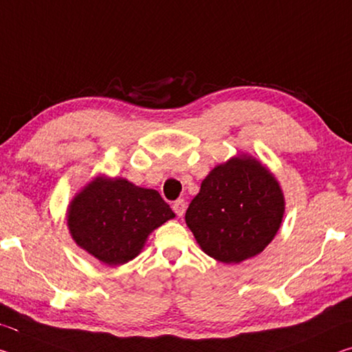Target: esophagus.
Segmentation results:
<instances>
[{
  "label": "esophagus",
  "mask_w": 352,
  "mask_h": 352,
  "mask_svg": "<svg viewBox=\"0 0 352 352\" xmlns=\"http://www.w3.org/2000/svg\"><path fill=\"white\" fill-rule=\"evenodd\" d=\"M172 208H174V211H175V214L177 216H183L185 214V211H186V204H185V200L183 199H178V200H175L174 202V205H172Z\"/></svg>",
  "instance_id": "1"
}]
</instances>
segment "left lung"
<instances>
[{
    "label": "left lung",
    "instance_id": "8db88e82",
    "mask_svg": "<svg viewBox=\"0 0 352 352\" xmlns=\"http://www.w3.org/2000/svg\"><path fill=\"white\" fill-rule=\"evenodd\" d=\"M283 213L285 196L276 175L255 156L238 153L204 178L185 221L206 255L239 265L263 252Z\"/></svg>",
    "mask_w": 352,
    "mask_h": 352
}]
</instances>
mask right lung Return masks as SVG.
Here are the masks:
<instances>
[{"label":"right lung","instance_id":"right-lung-1","mask_svg":"<svg viewBox=\"0 0 352 352\" xmlns=\"http://www.w3.org/2000/svg\"><path fill=\"white\" fill-rule=\"evenodd\" d=\"M174 217L158 191L104 174L82 186L65 213L76 246L108 266L136 258L150 233Z\"/></svg>","mask_w":352,"mask_h":352}]
</instances>
